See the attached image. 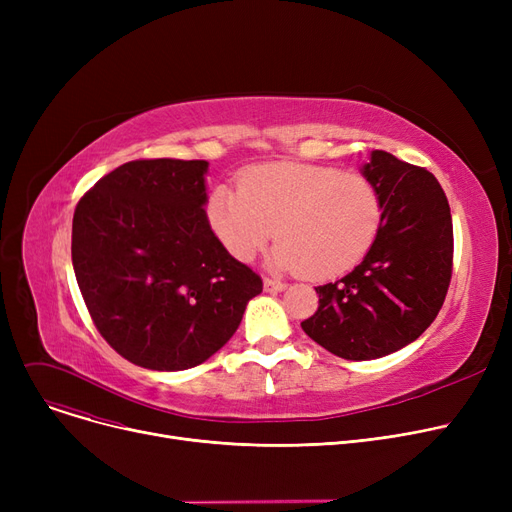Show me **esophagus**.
Here are the masks:
<instances>
[{"mask_svg":"<svg viewBox=\"0 0 512 512\" xmlns=\"http://www.w3.org/2000/svg\"><path fill=\"white\" fill-rule=\"evenodd\" d=\"M286 288V282H280V280H272V278H265L263 280V290L270 292V294H278Z\"/></svg>","mask_w":512,"mask_h":512,"instance_id":"34e87169","label":"esophagus"}]
</instances>
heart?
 <instances>
[{
	"instance_id": "b5f03b06",
	"label": "heart",
	"mask_w": 512,
	"mask_h": 512,
	"mask_svg": "<svg viewBox=\"0 0 512 512\" xmlns=\"http://www.w3.org/2000/svg\"><path fill=\"white\" fill-rule=\"evenodd\" d=\"M207 220L238 261H251L276 232V272L340 276L367 255L382 224V199L363 174L307 164L259 166L238 178V193L215 186Z\"/></svg>"
}]
</instances>
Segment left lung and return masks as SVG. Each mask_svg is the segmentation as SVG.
Here are the masks:
<instances>
[{"instance_id":"obj_1","label":"left lung","mask_w":512,"mask_h":512,"mask_svg":"<svg viewBox=\"0 0 512 512\" xmlns=\"http://www.w3.org/2000/svg\"><path fill=\"white\" fill-rule=\"evenodd\" d=\"M361 174L378 188L382 224L351 274L317 286L305 334L336 357L371 361L400 351L436 319L452 276V218L432 172L371 151Z\"/></svg>"}]
</instances>
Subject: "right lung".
I'll return each instance as SVG.
<instances>
[{"label": "right lung", "mask_w": 512, "mask_h": 512, "mask_svg": "<svg viewBox=\"0 0 512 512\" xmlns=\"http://www.w3.org/2000/svg\"><path fill=\"white\" fill-rule=\"evenodd\" d=\"M205 159H137L78 201L72 265L99 334L155 371L201 365L263 290L207 220Z\"/></svg>", "instance_id": "add662e5"}]
</instances>
